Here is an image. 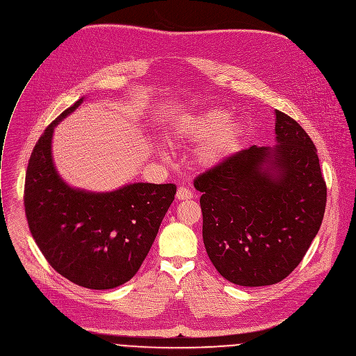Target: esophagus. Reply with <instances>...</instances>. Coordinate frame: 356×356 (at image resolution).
<instances>
[{
  "label": "esophagus",
  "instance_id": "34e87169",
  "mask_svg": "<svg viewBox=\"0 0 356 356\" xmlns=\"http://www.w3.org/2000/svg\"><path fill=\"white\" fill-rule=\"evenodd\" d=\"M192 195L193 193L191 192V189H188L185 186H179L178 191H177V199L178 200H188V199L192 197Z\"/></svg>",
  "mask_w": 356,
  "mask_h": 356
}]
</instances>
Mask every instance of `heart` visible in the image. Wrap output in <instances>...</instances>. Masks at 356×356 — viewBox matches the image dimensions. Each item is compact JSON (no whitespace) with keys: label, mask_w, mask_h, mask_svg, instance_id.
<instances>
[{"label":"heart","mask_w":356,"mask_h":356,"mask_svg":"<svg viewBox=\"0 0 356 356\" xmlns=\"http://www.w3.org/2000/svg\"><path fill=\"white\" fill-rule=\"evenodd\" d=\"M175 133L179 138L193 143L204 139L196 152V163L200 167L211 168L236 152L243 136V126L238 120L229 118L226 111L209 108L184 118L178 123Z\"/></svg>","instance_id":"1"}]
</instances>
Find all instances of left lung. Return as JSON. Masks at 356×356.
Here are the masks:
<instances>
[{
  "mask_svg": "<svg viewBox=\"0 0 356 356\" xmlns=\"http://www.w3.org/2000/svg\"><path fill=\"white\" fill-rule=\"evenodd\" d=\"M276 146L241 150L200 174L202 236L218 272L240 286H268L300 264L320 230L327 188L314 143L275 111Z\"/></svg>",
  "mask_w": 356,
  "mask_h": 356,
  "instance_id": "8db88e82",
  "label": "left lung"
}]
</instances>
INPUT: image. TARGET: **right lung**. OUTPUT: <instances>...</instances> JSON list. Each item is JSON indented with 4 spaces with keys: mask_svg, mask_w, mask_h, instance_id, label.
<instances>
[{
    "mask_svg": "<svg viewBox=\"0 0 356 356\" xmlns=\"http://www.w3.org/2000/svg\"><path fill=\"white\" fill-rule=\"evenodd\" d=\"M84 98L53 120L38 140L25 178L28 226L47 262L83 288L113 289L147 257L177 193L174 184L136 182L112 192L70 186L51 157L54 127Z\"/></svg>",
    "mask_w": 356,
    "mask_h": 356,
    "instance_id": "obj_1",
    "label": "right lung"
}]
</instances>
